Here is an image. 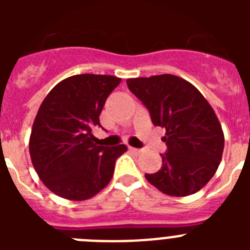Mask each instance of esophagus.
I'll return each mask as SVG.
<instances>
[{"label": "esophagus", "instance_id": "esophagus-1", "mask_svg": "<svg viewBox=\"0 0 250 250\" xmlns=\"http://www.w3.org/2000/svg\"><path fill=\"white\" fill-rule=\"evenodd\" d=\"M129 150L132 152V154H135V155H139V154H141V151H143V150L136 149V147H132V146H129Z\"/></svg>", "mask_w": 250, "mask_h": 250}]
</instances>
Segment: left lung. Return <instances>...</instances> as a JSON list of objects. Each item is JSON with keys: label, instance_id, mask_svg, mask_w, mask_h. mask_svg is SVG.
<instances>
[{"label": "left lung", "instance_id": "8db88e82", "mask_svg": "<svg viewBox=\"0 0 250 250\" xmlns=\"http://www.w3.org/2000/svg\"><path fill=\"white\" fill-rule=\"evenodd\" d=\"M129 90L164 127L167 152L147 182L170 196L199 191L214 176L224 150V132L210 104L193 83L175 75L127 79Z\"/></svg>", "mask_w": 250, "mask_h": 250}]
</instances>
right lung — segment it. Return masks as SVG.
I'll return each mask as SVG.
<instances>
[{
  "mask_svg": "<svg viewBox=\"0 0 250 250\" xmlns=\"http://www.w3.org/2000/svg\"><path fill=\"white\" fill-rule=\"evenodd\" d=\"M121 79L74 75L60 81L40 106L31 130L30 156L41 182L63 199L83 202L109 184L126 145L101 146L92 130Z\"/></svg>",
  "mask_w": 250,
  "mask_h": 250,
  "instance_id": "add662e5",
  "label": "right lung"
}]
</instances>
